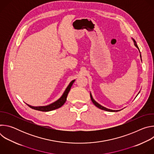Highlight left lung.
<instances>
[{"label": "left lung", "mask_w": 154, "mask_h": 154, "mask_svg": "<svg viewBox=\"0 0 154 154\" xmlns=\"http://www.w3.org/2000/svg\"><path fill=\"white\" fill-rule=\"evenodd\" d=\"M132 39H133V41H134V45H135V46L138 48V49L139 50V51H140V49H139V48L138 47V46H137V42H136V41H135V40L134 39H133L132 38ZM140 57H141V54H140ZM90 97H91V100H92V102H93V103L97 106V107H98L99 108H100V109H103V110H105V111H107V112H118L119 110H113V109H108V108H105V107H104V106H102L101 105H100L99 103H98L97 102H96L95 100H94V99L93 98V96H92V95H91V94L90 93Z\"/></svg>", "instance_id": "1"}]
</instances>
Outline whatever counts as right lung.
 Returning a JSON list of instances; mask_svg holds the SVG:
<instances>
[{"mask_svg": "<svg viewBox=\"0 0 154 154\" xmlns=\"http://www.w3.org/2000/svg\"><path fill=\"white\" fill-rule=\"evenodd\" d=\"M74 81H75V80L71 81L70 82V83L69 84V85L68 86V87L66 88V89L65 90V91H64V93L63 94V95L61 96V97L59 99H58L57 101L53 102L51 104H49L46 106H31L27 103H26V104L31 108L36 109V110L41 111V112H49V111L54 110V109H57V108L61 107L62 105H63V104L65 103L68 94L71 90V88L73 83L74 82Z\"/></svg>", "mask_w": 154, "mask_h": 154, "instance_id": "1", "label": "right lung"}]
</instances>
